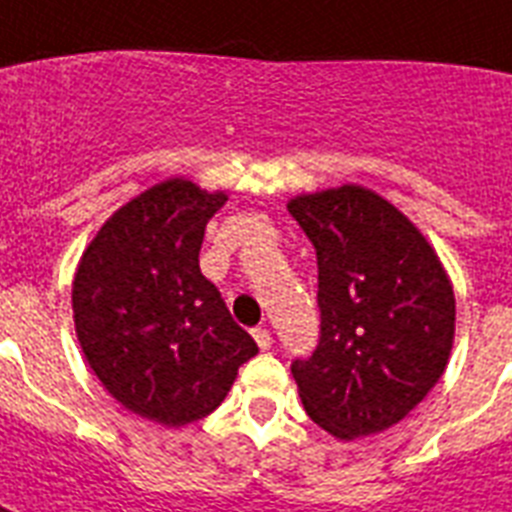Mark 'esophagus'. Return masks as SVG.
<instances>
[{"label": "esophagus", "mask_w": 512, "mask_h": 512, "mask_svg": "<svg viewBox=\"0 0 512 512\" xmlns=\"http://www.w3.org/2000/svg\"><path fill=\"white\" fill-rule=\"evenodd\" d=\"M252 338H255V343L263 351H268L270 343H273V336H270L268 328H255V330H252Z\"/></svg>", "instance_id": "1"}]
</instances>
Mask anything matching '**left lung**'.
Returning a JSON list of instances; mask_svg holds the SVG:
<instances>
[{"mask_svg": "<svg viewBox=\"0 0 512 512\" xmlns=\"http://www.w3.org/2000/svg\"><path fill=\"white\" fill-rule=\"evenodd\" d=\"M286 208L317 252L320 343L291 364L304 411L338 440L380 435L448 367L453 283L427 236L362 184L296 195Z\"/></svg>", "mask_w": 512, "mask_h": 512, "instance_id": "obj_1", "label": "left lung"}]
</instances>
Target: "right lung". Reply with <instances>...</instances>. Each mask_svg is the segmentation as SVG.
I'll use <instances>...</instances> for the list:
<instances>
[{
	"label": "right lung",
	"mask_w": 512,
	"mask_h": 512,
	"mask_svg": "<svg viewBox=\"0 0 512 512\" xmlns=\"http://www.w3.org/2000/svg\"><path fill=\"white\" fill-rule=\"evenodd\" d=\"M229 200L184 176L132 197L85 247L72 317L114 401L161 427L216 411L257 343L200 273L205 226Z\"/></svg>",
	"instance_id": "1"
}]
</instances>
